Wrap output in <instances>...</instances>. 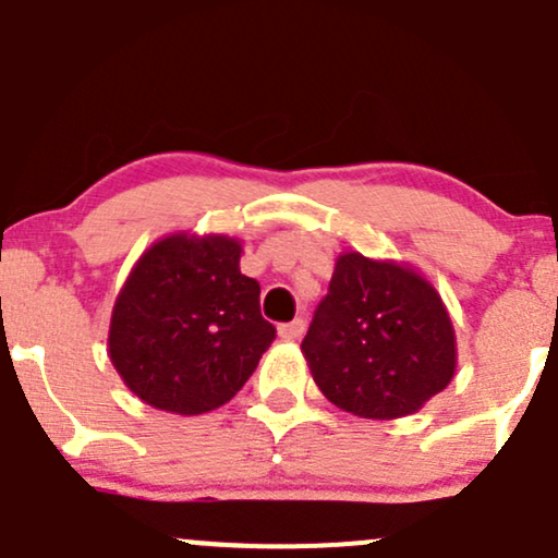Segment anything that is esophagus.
I'll list each match as a JSON object with an SVG mask.
<instances>
[{
  "label": "esophagus",
  "instance_id": "1",
  "mask_svg": "<svg viewBox=\"0 0 558 558\" xmlns=\"http://www.w3.org/2000/svg\"><path fill=\"white\" fill-rule=\"evenodd\" d=\"M278 333L280 339H286V342H296V339H302L304 333V318H294L291 324L278 326Z\"/></svg>",
  "mask_w": 558,
  "mask_h": 558
}]
</instances>
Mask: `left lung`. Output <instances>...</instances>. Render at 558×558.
<instances>
[{"label":"left lung","mask_w":558,"mask_h":558,"mask_svg":"<svg viewBox=\"0 0 558 558\" xmlns=\"http://www.w3.org/2000/svg\"><path fill=\"white\" fill-rule=\"evenodd\" d=\"M302 353L320 392L366 420L414 414L454 377V328L438 291L398 262L337 259Z\"/></svg>","instance_id":"left-lung-1"}]
</instances>
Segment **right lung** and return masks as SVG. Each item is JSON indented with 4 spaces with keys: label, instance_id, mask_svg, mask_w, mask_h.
I'll list each match as a JSON object with an SVG mask.
<instances>
[{
    "label": "right lung",
    "instance_id": "1",
    "mask_svg": "<svg viewBox=\"0 0 558 558\" xmlns=\"http://www.w3.org/2000/svg\"><path fill=\"white\" fill-rule=\"evenodd\" d=\"M243 245L227 234L179 232L146 248L109 326V357L149 407L203 414L225 407L259 366L275 326L259 283L240 272Z\"/></svg>",
    "mask_w": 558,
    "mask_h": 558
}]
</instances>
